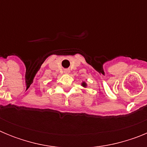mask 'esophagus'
Masks as SVG:
<instances>
[{
    "label": "esophagus",
    "mask_w": 147,
    "mask_h": 147,
    "mask_svg": "<svg viewBox=\"0 0 147 147\" xmlns=\"http://www.w3.org/2000/svg\"><path fill=\"white\" fill-rule=\"evenodd\" d=\"M64 72H65V74H69V72H70V71L68 69H65L64 71Z\"/></svg>",
    "instance_id": "1"
}]
</instances>
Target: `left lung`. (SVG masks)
<instances>
[{
    "label": "left lung",
    "instance_id": "obj_1",
    "mask_svg": "<svg viewBox=\"0 0 147 147\" xmlns=\"http://www.w3.org/2000/svg\"><path fill=\"white\" fill-rule=\"evenodd\" d=\"M82 86L84 87V88H86V87H87V84L85 82H83L82 83Z\"/></svg>",
    "mask_w": 147,
    "mask_h": 147
}]
</instances>
